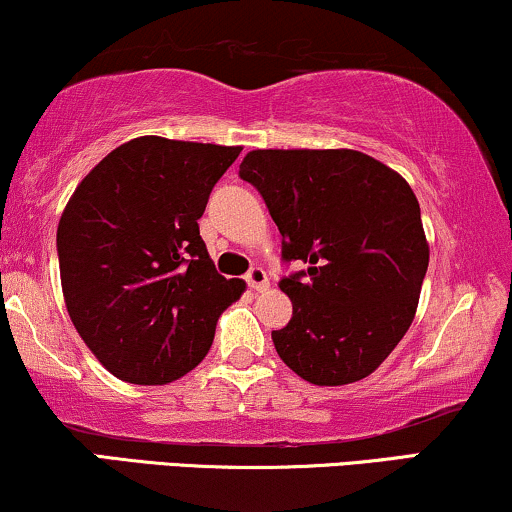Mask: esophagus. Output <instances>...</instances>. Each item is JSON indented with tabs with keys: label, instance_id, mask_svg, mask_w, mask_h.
Returning a JSON list of instances; mask_svg holds the SVG:
<instances>
[{
	"label": "esophagus",
	"instance_id": "esophagus-1",
	"mask_svg": "<svg viewBox=\"0 0 512 512\" xmlns=\"http://www.w3.org/2000/svg\"><path fill=\"white\" fill-rule=\"evenodd\" d=\"M246 285L254 289V292H266V289L270 287L266 270H263V268H251L249 273H246Z\"/></svg>",
	"mask_w": 512,
	"mask_h": 512
}]
</instances>
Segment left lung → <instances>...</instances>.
<instances>
[{
	"label": "left lung",
	"mask_w": 512,
	"mask_h": 512,
	"mask_svg": "<svg viewBox=\"0 0 512 512\" xmlns=\"http://www.w3.org/2000/svg\"><path fill=\"white\" fill-rule=\"evenodd\" d=\"M306 270L280 282L292 299L277 356L301 380L342 387L396 349L418 311L430 244L420 204L396 170L356 149H254L239 166Z\"/></svg>",
	"instance_id": "1"
}]
</instances>
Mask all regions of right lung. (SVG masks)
Returning a JSON list of instances; mask_svg holds the SVG:
<instances>
[{
  "instance_id": "right-lung-1",
  "label": "right lung",
  "mask_w": 512,
  "mask_h": 512,
  "mask_svg": "<svg viewBox=\"0 0 512 512\" xmlns=\"http://www.w3.org/2000/svg\"><path fill=\"white\" fill-rule=\"evenodd\" d=\"M242 147L144 135L104 156L63 208L56 249L75 330L111 375L168 384L211 349L244 294L208 256L197 220Z\"/></svg>"
}]
</instances>
